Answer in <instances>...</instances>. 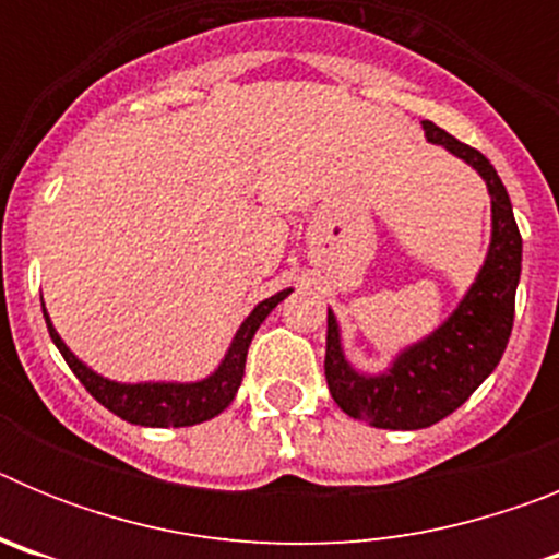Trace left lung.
I'll use <instances>...</instances> for the list:
<instances>
[{
  "label": "left lung",
  "mask_w": 559,
  "mask_h": 559,
  "mask_svg": "<svg viewBox=\"0 0 559 559\" xmlns=\"http://www.w3.org/2000/svg\"><path fill=\"white\" fill-rule=\"evenodd\" d=\"M428 142L464 159L487 181L492 199V237L476 283L459 308L431 335L406 347L380 374L355 372L341 349L335 313L328 310L324 374L338 408L349 417L389 431H417L456 412L498 367L515 319L521 280V231L507 187L490 159L433 122L423 120Z\"/></svg>",
  "instance_id": "left-lung-1"
}]
</instances>
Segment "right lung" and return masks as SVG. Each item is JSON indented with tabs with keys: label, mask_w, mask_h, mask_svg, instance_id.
Segmentation results:
<instances>
[{
	"label": "right lung",
	"mask_w": 559,
	"mask_h": 559,
	"mask_svg": "<svg viewBox=\"0 0 559 559\" xmlns=\"http://www.w3.org/2000/svg\"><path fill=\"white\" fill-rule=\"evenodd\" d=\"M288 294L290 288H285L257 305V308L246 316V322L240 324L235 338H231L229 353L224 355L221 367L215 369L210 378L195 380V383H117V380L103 378L95 369H88L86 364L63 344V338L56 333L52 322H49L47 310H44V319H47L49 338L56 341L58 353L63 355L69 369L78 374V380H81L83 386H86V392L92 394L100 406H106L108 412H114L117 417L126 419V423H133V426L185 428L195 426V423H204V419L218 417L231 400H235L237 389H240V380H243L246 353H249V344L251 338H254L257 328L265 322V316H269L276 305L283 302Z\"/></svg>",
	"instance_id": "right-lung-1"
}]
</instances>
